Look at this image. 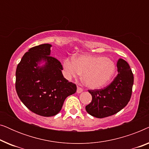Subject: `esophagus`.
I'll list each match as a JSON object with an SVG mask.
<instances>
[{
  "label": "esophagus",
  "mask_w": 149,
  "mask_h": 149,
  "mask_svg": "<svg viewBox=\"0 0 149 149\" xmlns=\"http://www.w3.org/2000/svg\"><path fill=\"white\" fill-rule=\"evenodd\" d=\"M77 93H82V92H83V89L81 88V87H77Z\"/></svg>",
  "instance_id": "1"
}]
</instances>
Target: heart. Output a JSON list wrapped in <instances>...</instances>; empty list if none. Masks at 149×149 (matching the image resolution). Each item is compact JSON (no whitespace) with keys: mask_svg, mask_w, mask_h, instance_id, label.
I'll use <instances>...</instances> for the list:
<instances>
[{"mask_svg":"<svg viewBox=\"0 0 149 149\" xmlns=\"http://www.w3.org/2000/svg\"><path fill=\"white\" fill-rule=\"evenodd\" d=\"M63 67L66 78L77 79L83 74V83L90 89L105 86L116 70L115 62L111 58L91 55H81L74 60L66 59Z\"/></svg>","mask_w":149,"mask_h":149,"instance_id":"obj_1","label":"heart"}]
</instances>
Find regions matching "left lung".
<instances>
[{
	"mask_svg": "<svg viewBox=\"0 0 149 149\" xmlns=\"http://www.w3.org/2000/svg\"><path fill=\"white\" fill-rule=\"evenodd\" d=\"M118 74L104 89L89 90L91 102L85 107L89 115L104 118L115 115L123 109L131 98L134 75L127 62L120 58L117 63Z\"/></svg>",
	"mask_w": 149,
	"mask_h": 149,
	"instance_id": "obj_1",
	"label": "left lung"
}]
</instances>
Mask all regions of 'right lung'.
I'll return each mask as SVG.
<instances>
[{"label":"right lung","mask_w":149,"mask_h":149,"mask_svg":"<svg viewBox=\"0 0 149 149\" xmlns=\"http://www.w3.org/2000/svg\"><path fill=\"white\" fill-rule=\"evenodd\" d=\"M51 44L30 48L22 57L15 72L18 97L30 111L43 117L60 113L65 99L77 86L63 76L62 66L50 56Z\"/></svg>","instance_id":"1"}]
</instances>
